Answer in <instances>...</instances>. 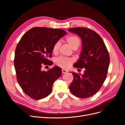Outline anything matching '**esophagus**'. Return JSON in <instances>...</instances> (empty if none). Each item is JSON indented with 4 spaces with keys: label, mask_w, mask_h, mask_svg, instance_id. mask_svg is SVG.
<instances>
[{
    "label": "esophagus",
    "mask_w": 125,
    "mask_h": 125,
    "mask_svg": "<svg viewBox=\"0 0 125 125\" xmlns=\"http://www.w3.org/2000/svg\"><path fill=\"white\" fill-rule=\"evenodd\" d=\"M67 70H64V69H62V74H64V73H67Z\"/></svg>",
    "instance_id": "esophagus-1"
}]
</instances>
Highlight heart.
Returning a JSON list of instances; mask_svg holds the SVG:
<instances>
[{"label":"heart","mask_w":125,"mask_h":125,"mask_svg":"<svg viewBox=\"0 0 125 125\" xmlns=\"http://www.w3.org/2000/svg\"><path fill=\"white\" fill-rule=\"evenodd\" d=\"M66 41L69 45V46L73 48H77L80 45V40L78 37L75 35H70L68 36L66 38ZM60 45V42L59 41H57L55 43L53 47H52V51L54 53L56 54L58 52L59 48ZM73 60L70 58H67L63 57L62 56H60L56 59L55 62L56 65L62 68L63 69H66L71 65Z\"/></svg>","instance_id":"b5f03b06"}]
</instances>
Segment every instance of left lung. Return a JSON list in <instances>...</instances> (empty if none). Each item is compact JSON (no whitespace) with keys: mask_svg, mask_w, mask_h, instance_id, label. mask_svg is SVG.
<instances>
[{"mask_svg":"<svg viewBox=\"0 0 125 125\" xmlns=\"http://www.w3.org/2000/svg\"><path fill=\"white\" fill-rule=\"evenodd\" d=\"M68 31L76 34L82 40L79 59L73 67L85 68L81 75L73 72V80L69 89L75 96L88 98L99 91L106 78L110 61L108 52L103 39L93 30L78 27L69 29Z\"/></svg>","mask_w":125,"mask_h":125,"instance_id":"8db88e82","label":"left lung"}]
</instances>
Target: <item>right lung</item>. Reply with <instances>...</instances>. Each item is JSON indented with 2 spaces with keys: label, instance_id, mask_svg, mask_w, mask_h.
<instances>
[{
  "label": "right lung",
  "instance_id": "right-lung-1",
  "mask_svg": "<svg viewBox=\"0 0 125 125\" xmlns=\"http://www.w3.org/2000/svg\"><path fill=\"white\" fill-rule=\"evenodd\" d=\"M66 33L61 29L35 27L26 32L18 43L14 60L17 81L32 99L40 100L50 95L54 82L61 75L58 66L46 71L41 68L52 65L48 58L52 56V47Z\"/></svg>",
  "mask_w": 125,
  "mask_h": 125
}]
</instances>
